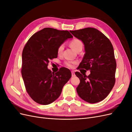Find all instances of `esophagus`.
I'll return each mask as SVG.
<instances>
[{
    "mask_svg": "<svg viewBox=\"0 0 132 132\" xmlns=\"http://www.w3.org/2000/svg\"><path fill=\"white\" fill-rule=\"evenodd\" d=\"M71 75H72V77H75V72H74V71H71Z\"/></svg>",
    "mask_w": 132,
    "mask_h": 132,
    "instance_id": "esophagus-1",
    "label": "esophagus"
}]
</instances>
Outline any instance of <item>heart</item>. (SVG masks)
Here are the masks:
<instances>
[{
	"label": "heart",
	"mask_w": 132,
	"mask_h": 132,
	"mask_svg": "<svg viewBox=\"0 0 132 132\" xmlns=\"http://www.w3.org/2000/svg\"><path fill=\"white\" fill-rule=\"evenodd\" d=\"M70 46L71 47V48H72L75 51H77L79 50H80V49L82 50V46H83V44H82V41L77 38H75V39H73V40L70 42ZM63 50H64V45H63V44H62V45H60L58 48V49H57L58 53L59 54H61L62 53ZM77 63V62H76V61H68L65 63V65L68 67L70 68H73L74 65L76 64Z\"/></svg>",
	"instance_id": "b5f03b06"
}]
</instances>
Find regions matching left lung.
I'll list each match as a JSON object with an SVG mask.
<instances>
[{"label": "left lung", "mask_w": 132, "mask_h": 132, "mask_svg": "<svg viewBox=\"0 0 132 132\" xmlns=\"http://www.w3.org/2000/svg\"><path fill=\"white\" fill-rule=\"evenodd\" d=\"M84 44L85 53L78 69L90 70L86 76L79 71L75 74L80 79L77 87L79 97L91 103L105 99L115 84L116 61L113 46L101 32L92 27L70 31Z\"/></svg>", "instance_id": "8db88e82"}]
</instances>
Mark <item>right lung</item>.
Masks as SVG:
<instances>
[{
  "instance_id": "add662e5",
  "label": "right lung",
  "mask_w": 132,
  "mask_h": 132,
  "mask_svg": "<svg viewBox=\"0 0 132 132\" xmlns=\"http://www.w3.org/2000/svg\"><path fill=\"white\" fill-rule=\"evenodd\" d=\"M72 37L68 31L46 27L32 36L23 48L22 79L27 93L39 104L48 105L57 100L71 77V71L66 68L53 73L47 66L50 59L57 58L58 47Z\"/></svg>"
}]
</instances>
